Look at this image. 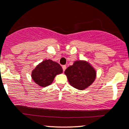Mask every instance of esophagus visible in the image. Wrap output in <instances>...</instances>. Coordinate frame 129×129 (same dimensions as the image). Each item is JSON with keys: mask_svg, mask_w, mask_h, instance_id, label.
<instances>
[{"mask_svg": "<svg viewBox=\"0 0 129 129\" xmlns=\"http://www.w3.org/2000/svg\"><path fill=\"white\" fill-rule=\"evenodd\" d=\"M62 69H63V71L64 72L66 69V66H62Z\"/></svg>", "mask_w": 129, "mask_h": 129, "instance_id": "34e87169", "label": "esophagus"}]
</instances>
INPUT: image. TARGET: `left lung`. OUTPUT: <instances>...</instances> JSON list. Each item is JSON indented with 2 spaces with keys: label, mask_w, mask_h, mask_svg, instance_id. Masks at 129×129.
I'll return each instance as SVG.
<instances>
[{
  "label": "left lung",
  "mask_w": 129,
  "mask_h": 129,
  "mask_svg": "<svg viewBox=\"0 0 129 129\" xmlns=\"http://www.w3.org/2000/svg\"><path fill=\"white\" fill-rule=\"evenodd\" d=\"M70 85L78 90H84L93 84L96 71L85 60H76L65 71Z\"/></svg>",
  "instance_id": "1"
}]
</instances>
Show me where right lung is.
Returning a JSON list of instances; mask_svg holds the SVG:
<instances>
[{
  "label": "right lung",
  "mask_w": 129,
  "mask_h": 129,
  "mask_svg": "<svg viewBox=\"0 0 129 129\" xmlns=\"http://www.w3.org/2000/svg\"><path fill=\"white\" fill-rule=\"evenodd\" d=\"M63 72L62 67L50 59L44 60L32 71L31 77L37 85L45 87L53 82L57 75Z\"/></svg>",
  "instance_id": "1"
}]
</instances>
